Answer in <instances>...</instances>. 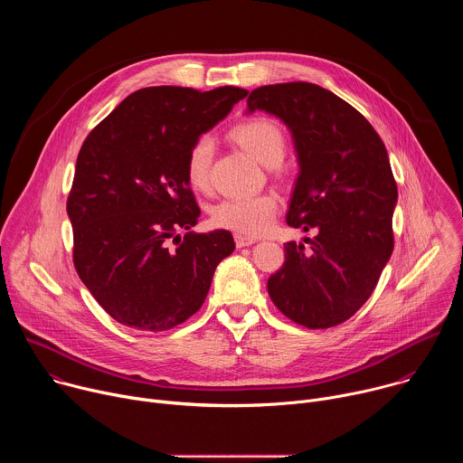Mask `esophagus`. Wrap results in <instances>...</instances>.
I'll return each mask as SVG.
<instances>
[{
  "label": "esophagus",
  "mask_w": 463,
  "mask_h": 463,
  "mask_svg": "<svg viewBox=\"0 0 463 463\" xmlns=\"http://www.w3.org/2000/svg\"><path fill=\"white\" fill-rule=\"evenodd\" d=\"M234 240H236V247H249V245L256 243V238H252V236H243V234H236Z\"/></svg>",
  "instance_id": "esophagus-1"
}]
</instances>
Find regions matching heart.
I'll use <instances>...</instances> for the list:
<instances>
[{"instance_id": "b5f03b06", "label": "heart", "mask_w": 463, "mask_h": 463, "mask_svg": "<svg viewBox=\"0 0 463 463\" xmlns=\"http://www.w3.org/2000/svg\"><path fill=\"white\" fill-rule=\"evenodd\" d=\"M232 139L266 166H279L288 152L282 128L266 117H252L232 128ZM214 139L207 134L194 139L186 152L184 174L188 183L205 190L211 183ZM279 211V197L271 192L256 195H231L211 209V222L220 229L243 236H258L266 231Z\"/></svg>"}]
</instances>
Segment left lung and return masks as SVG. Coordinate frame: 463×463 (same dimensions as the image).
Instances as JSON below:
<instances>
[{"label":"left lung","mask_w":463,"mask_h":463,"mask_svg":"<svg viewBox=\"0 0 463 463\" xmlns=\"http://www.w3.org/2000/svg\"><path fill=\"white\" fill-rule=\"evenodd\" d=\"M249 111L277 115L291 129L300 174L288 225L315 231L284 245V266L269 277L275 306L293 322L326 329L370 298L393 250L398 202L384 143L346 100L309 82L261 86Z\"/></svg>","instance_id":"obj_1"}]
</instances>
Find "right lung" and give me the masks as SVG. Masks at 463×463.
<instances>
[{"label":"right lung","instance_id":"add662e5","mask_svg":"<svg viewBox=\"0 0 463 463\" xmlns=\"http://www.w3.org/2000/svg\"><path fill=\"white\" fill-rule=\"evenodd\" d=\"M243 97L236 86L143 88L86 137L68 195L73 263L117 322L166 332L203 306L234 240L229 231L177 234L200 218L184 159Z\"/></svg>","mask_w":463,"mask_h":463}]
</instances>
